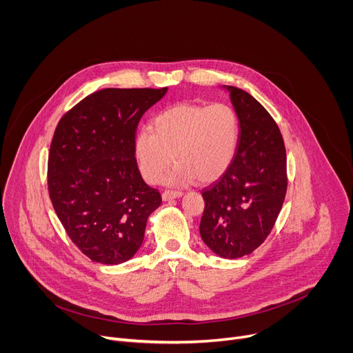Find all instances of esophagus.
<instances>
[{"mask_svg": "<svg viewBox=\"0 0 353 353\" xmlns=\"http://www.w3.org/2000/svg\"><path fill=\"white\" fill-rule=\"evenodd\" d=\"M183 195V192L180 191H165L162 194V199L163 201H170V199H174V198H180Z\"/></svg>", "mask_w": 353, "mask_h": 353, "instance_id": "esophagus-1", "label": "esophagus"}]
</instances>
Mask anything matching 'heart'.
<instances>
[{"label": "heart", "mask_w": 353, "mask_h": 353, "mask_svg": "<svg viewBox=\"0 0 353 353\" xmlns=\"http://www.w3.org/2000/svg\"><path fill=\"white\" fill-rule=\"evenodd\" d=\"M154 130L137 132L135 159L148 183H157L174 161L165 179L169 185L218 180L230 168L240 141L237 113L226 103H176L155 116Z\"/></svg>", "instance_id": "b5f03b06"}]
</instances>
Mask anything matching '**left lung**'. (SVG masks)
<instances>
[{
	"mask_svg": "<svg viewBox=\"0 0 353 353\" xmlns=\"http://www.w3.org/2000/svg\"><path fill=\"white\" fill-rule=\"evenodd\" d=\"M240 121L236 157L223 176L203 188L201 239L222 259L260 247L282 208L288 179L282 134L260 102L236 86H222Z\"/></svg>",
	"mask_w": 353,
	"mask_h": 353,
	"instance_id": "1",
	"label": "left lung"
}]
</instances>
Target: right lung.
Returning <instances> with one entry per match:
<instances>
[{"label": "right lung", "instance_id": "add662e5", "mask_svg": "<svg viewBox=\"0 0 353 353\" xmlns=\"http://www.w3.org/2000/svg\"><path fill=\"white\" fill-rule=\"evenodd\" d=\"M162 89L97 90L60 120L50 145L47 184L54 211L92 261L117 265L139 250L148 216L162 203L138 169L134 139Z\"/></svg>", "mask_w": 353, "mask_h": 353}]
</instances>
